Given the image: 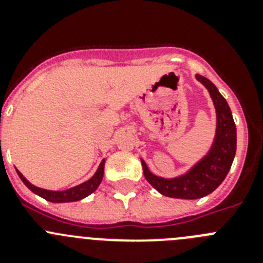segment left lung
I'll use <instances>...</instances> for the list:
<instances>
[{"instance_id": "8db88e82", "label": "left lung", "mask_w": 263, "mask_h": 263, "mask_svg": "<svg viewBox=\"0 0 263 263\" xmlns=\"http://www.w3.org/2000/svg\"><path fill=\"white\" fill-rule=\"evenodd\" d=\"M196 79L210 90L217 115L216 138L211 152L199 163L195 164L187 174L174 179L155 176L148 171L145 162L141 160L146 180L158 192L175 199H190V200L200 199L215 191L229 173L236 154V125L227 100L221 96L212 81L200 75H196Z\"/></svg>"}]
</instances>
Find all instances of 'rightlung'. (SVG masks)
Returning <instances> with one entry per match:
<instances>
[{"instance_id": "1", "label": "right lung", "mask_w": 263, "mask_h": 263, "mask_svg": "<svg viewBox=\"0 0 263 263\" xmlns=\"http://www.w3.org/2000/svg\"><path fill=\"white\" fill-rule=\"evenodd\" d=\"M104 164H105V160H103L100 163L99 168H97L96 174H95L92 178L88 180V182L81 183V184L76 185V187H72L69 190H66V191H48V190H43V188L35 187L34 184L27 180L22 174L17 170L18 176L21 178L25 185H26L29 190H31L34 194L39 195L41 197L46 199V200L51 201V203H69V201H78L87 197L88 195H90L92 192H95L97 190V187L100 185L101 180H103L104 176Z\"/></svg>"}]
</instances>
